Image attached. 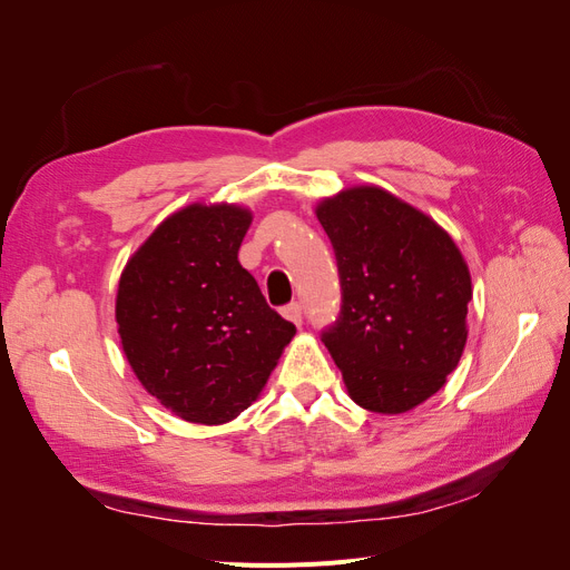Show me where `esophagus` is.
<instances>
[{"mask_svg": "<svg viewBox=\"0 0 570 570\" xmlns=\"http://www.w3.org/2000/svg\"><path fill=\"white\" fill-rule=\"evenodd\" d=\"M283 316L287 318V321H292L295 325H302V304L299 302H289V304H285L283 308Z\"/></svg>", "mask_w": 570, "mask_h": 570, "instance_id": "34e87169", "label": "esophagus"}]
</instances>
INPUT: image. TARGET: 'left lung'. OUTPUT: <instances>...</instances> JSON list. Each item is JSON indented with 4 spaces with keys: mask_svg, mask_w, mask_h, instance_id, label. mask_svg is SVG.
<instances>
[{
    "mask_svg": "<svg viewBox=\"0 0 570 570\" xmlns=\"http://www.w3.org/2000/svg\"><path fill=\"white\" fill-rule=\"evenodd\" d=\"M340 275V314L321 340L352 400L404 413L435 394L465 344L471 275L435 220L381 187H352L316 212Z\"/></svg>",
    "mask_w": 570,
    "mask_h": 570,
    "instance_id": "left-lung-1",
    "label": "left lung"
}]
</instances>
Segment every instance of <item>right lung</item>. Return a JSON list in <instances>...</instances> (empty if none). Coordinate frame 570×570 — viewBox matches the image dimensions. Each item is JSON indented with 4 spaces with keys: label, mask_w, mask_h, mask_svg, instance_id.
Returning <instances> with one entry per match:
<instances>
[{
    "label": "right lung",
    "mask_w": 570,
    "mask_h": 570,
    "mask_svg": "<svg viewBox=\"0 0 570 570\" xmlns=\"http://www.w3.org/2000/svg\"><path fill=\"white\" fill-rule=\"evenodd\" d=\"M249 223L237 206H187L120 275L124 352L145 390L185 421L218 425L239 416L297 333L237 262Z\"/></svg>",
    "instance_id": "1"
}]
</instances>
